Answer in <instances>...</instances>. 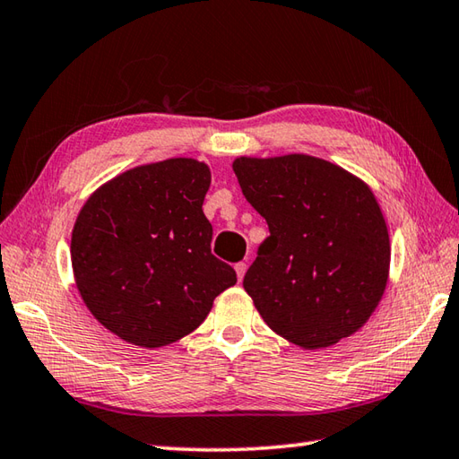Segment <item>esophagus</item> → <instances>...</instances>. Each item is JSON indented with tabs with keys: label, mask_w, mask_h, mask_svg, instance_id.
<instances>
[{
	"label": "esophagus",
	"mask_w": 459,
	"mask_h": 459,
	"mask_svg": "<svg viewBox=\"0 0 459 459\" xmlns=\"http://www.w3.org/2000/svg\"><path fill=\"white\" fill-rule=\"evenodd\" d=\"M235 271H237V276H238V282L245 278V273H247V263H237L235 264Z\"/></svg>",
	"instance_id": "esophagus-1"
}]
</instances>
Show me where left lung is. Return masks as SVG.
Here are the masks:
<instances>
[{
  "instance_id": "obj_1",
  "label": "left lung",
  "mask_w": 459,
  "mask_h": 459,
  "mask_svg": "<svg viewBox=\"0 0 459 459\" xmlns=\"http://www.w3.org/2000/svg\"><path fill=\"white\" fill-rule=\"evenodd\" d=\"M232 170L271 230L242 281L268 328L304 350L352 336L390 273L388 227L370 186L300 152L238 157Z\"/></svg>"
}]
</instances>
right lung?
Masks as SVG:
<instances>
[{
	"mask_svg": "<svg viewBox=\"0 0 459 459\" xmlns=\"http://www.w3.org/2000/svg\"><path fill=\"white\" fill-rule=\"evenodd\" d=\"M209 186V165L177 157L125 170L81 206L71 232L77 290L125 342H177L237 282L232 266L211 253Z\"/></svg>",
	"mask_w": 459,
	"mask_h": 459,
	"instance_id": "1",
	"label": "right lung"
}]
</instances>
